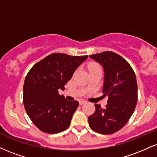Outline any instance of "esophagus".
<instances>
[{
  "instance_id": "1",
  "label": "esophagus",
  "mask_w": 157,
  "mask_h": 157,
  "mask_svg": "<svg viewBox=\"0 0 157 157\" xmlns=\"http://www.w3.org/2000/svg\"><path fill=\"white\" fill-rule=\"evenodd\" d=\"M86 102V101H85V100H83V99H81V100H80V101H79V103H80V105H83V104H85Z\"/></svg>"
}]
</instances>
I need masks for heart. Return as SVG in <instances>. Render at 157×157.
<instances>
[{"instance_id":"heart-1","label":"heart","mask_w":157,"mask_h":157,"mask_svg":"<svg viewBox=\"0 0 157 157\" xmlns=\"http://www.w3.org/2000/svg\"><path fill=\"white\" fill-rule=\"evenodd\" d=\"M95 69H101V68L99 66V64L96 63H90L88 64V70H95Z\"/></svg>"}]
</instances>
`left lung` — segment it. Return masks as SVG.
Instances as JSON below:
<instances>
[{
    "instance_id": "1",
    "label": "left lung",
    "mask_w": 157,
    "mask_h": 157,
    "mask_svg": "<svg viewBox=\"0 0 157 157\" xmlns=\"http://www.w3.org/2000/svg\"><path fill=\"white\" fill-rule=\"evenodd\" d=\"M102 66L105 80L102 92L108 96L105 108L96 104V110L88 117L90 127L103 135H111L126 125L137 101V84L135 71L119 55L105 51L89 56Z\"/></svg>"
}]
</instances>
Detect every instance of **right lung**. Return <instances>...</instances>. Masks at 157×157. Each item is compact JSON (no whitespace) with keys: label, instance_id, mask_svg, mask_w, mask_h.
<instances>
[{"label":"right lung","instance_id":"1","mask_svg":"<svg viewBox=\"0 0 157 157\" xmlns=\"http://www.w3.org/2000/svg\"><path fill=\"white\" fill-rule=\"evenodd\" d=\"M88 56L52 53L33 65L25 79L23 104L32 122L43 132L56 134L69 127L79 102L68 101L58 90Z\"/></svg>","mask_w":157,"mask_h":157}]
</instances>
